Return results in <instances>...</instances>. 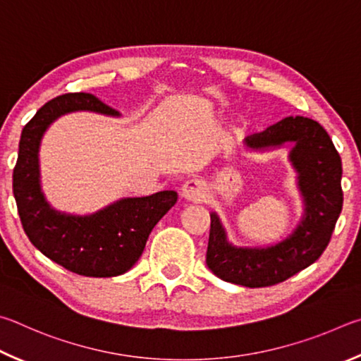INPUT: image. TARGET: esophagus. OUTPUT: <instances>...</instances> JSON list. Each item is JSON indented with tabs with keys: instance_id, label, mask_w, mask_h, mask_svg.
Masks as SVG:
<instances>
[{
	"instance_id": "34e87169",
	"label": "esophagus",
	"mask_w": 361,
	"mask_h": 361,
	"mask_svg": "<svg viewBox=\"0 0 361 361\" xmlns=\"http://www.w3.org/2000/svg\"><path fill=\"white\" fill-rule=\"evenodd\" d=\"M207 188L206 184L201 179H190L182 185V198L187 201H193V203H200L206 198Z\"/></svg>"
}]
</instances>
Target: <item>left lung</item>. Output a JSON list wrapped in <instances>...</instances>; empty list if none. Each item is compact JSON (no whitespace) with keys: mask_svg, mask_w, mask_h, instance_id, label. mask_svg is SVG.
Wrapping results in <instances>:
<instances>
[{"mask_svg":"<svg viewBox=\"0 0 361 361\" xmlns=\"http://www.w3.org/2000/svg\"><path fill=\"white\" fill-rule=\"evenodd\" d=\"M245 149L264 152L293 144L288 161L296 173L302 216L282 241L264 247H239L226 236L220 217L211 212L206 263L222 281L255 288L288 279L324 254L343 209V164L324 126L307 117H286L244 139Z\"/></svg>","mask_w":361,"mask_h":361,"instance_id":"1","label":"left lung"}]
</instances>
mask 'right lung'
I'll use <instances>...</instances> for the list:
<instances>
[{"instance_id": "right-lung-1", "label": "right lung", "mask_w": 361, "mask_h": 361, "mask_svg": "<svg viewBox=\"0 0 361 361\" xmlns=\"http://www.w3.org/2000/svg\"><path fill=\"white\" fill-rule=\"evenodd\" d=\"M75 111L120 117L90 93H66L44 104L25 125L18 142L12 174L18 216L31 244L60 267L87 277L120 276L135 267L150 231L176 204L177 193L122 198L87 216L54 209L41 188L39 147L49 126Z\"/></svg>"}]
</instances>
